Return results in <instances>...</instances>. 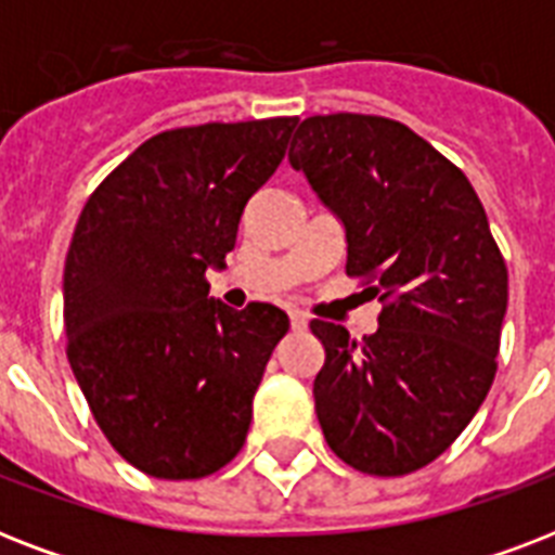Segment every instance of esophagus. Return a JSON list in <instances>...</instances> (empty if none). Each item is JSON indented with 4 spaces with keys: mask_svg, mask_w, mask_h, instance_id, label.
Listing matches in <instances>:
<instances>
[{
    "mask_svg": "<svg viewBox=\"0 0 555 555\" xmlns=\"http://www.w3.org/2000/svg\"><path fill=\"white\" fill-rule=\"evenodd\" d=\"M291 328L294 331L308 328V317H305L302 311H291Z\"/></svg>",
    "mask_w": 555,
    "mask_h": 555,
    "instance_id": "obj_1",
    "label": "esophagus"
}]
</instances>
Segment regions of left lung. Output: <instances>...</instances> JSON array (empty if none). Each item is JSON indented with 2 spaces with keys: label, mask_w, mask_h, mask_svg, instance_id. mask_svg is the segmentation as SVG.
Listing matches in <instances>:
<instances>
[{
  "label": "left lung",
  "mask_w": 555,
  "mask_h": 555,
  "mask_svg": "<svg viewBox=\"0 0 555 555\" xmlns=\"http://www.w3.org/2000/svg\"><path fill=\"white\" fill-rule=\"evenodd\" d=\"M291 164L346 224V273L379 296V328L313 320L325 365L313 400L331 452L365 475L443 455L490 391L507 261L466 176L409 126L377 115L299 124Z\"/></svg>",
  "instance_id": "8db88e82"
}]
</instances>
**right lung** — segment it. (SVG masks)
Instances as JSON below:
<instances>
[{"instance_id": "right-lung-1", "label": "right lung", "mask_w": 555, "mask_h": 555, "mask_svg": "<svg viewBox=\"0 0 555 555\" xmlns=\"http://www.w3.org/2000/svg\"><path fill=\"white\" fill-rule=\"evenodd\" d=\"M296 117L169 129L89 195L63 273L65 354L100 431L134 469L192 481L238 455L253 395L291 322L209 299L244 204Z\"/></svg>"}]
</instances>
